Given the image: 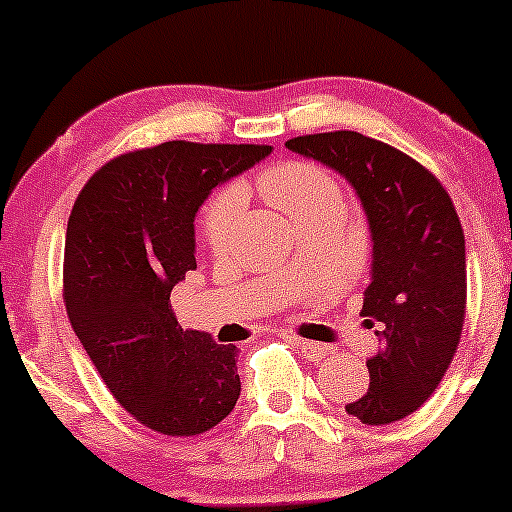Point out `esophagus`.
Masks as SVG:
<instances>
[{
  "label": "esophagus",
  "mask_w": 512,
  "mask_h": 512,
  "mask_svg": "<svg viewBox=\"0 0 512 512\" xmlns=\"http://www.w3.org/2000/svg\"><path fill=\"white\" fill-rule=\"evenodd\" d=\"M289 342L294 344V347L299 349L304 356H307L309 361H314V364H319V361H327L329 356V347H324V344H317V342H309V339H299V337H292V334H287Z\"/></svg>",
  "instance_id": "obj_1"
}]
</instances>
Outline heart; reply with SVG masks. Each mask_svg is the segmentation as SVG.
Wrapping results in <instances>:
<instances>
[{
	"label": "heart",
	"instance_id": "1",
	"mask_svg": "<svg viewBox=\"0 0 512 512\" xmlns=\"http://www.w3.org/2000/svg\"><path fill=\"white\" fill-rule=\"evenodd\" d=\"M262 198L287 213L294 223H304L324 210H342V190L327 168L307 160H287L272 165L257 178ZM245 193L237 185L220 190L200 218V235L210 250H225L235 230Z\"/></svg>",
	"mask_w": 512,
	"mask_h": 512
}]
</instances>
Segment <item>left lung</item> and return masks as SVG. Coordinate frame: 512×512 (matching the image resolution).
Wrapping results in <instances>:
<instances>
[{"instance_id": "obj_1", "label": "left lung", "mask_w": 512, "mask_h": 512, "mask_svg": "<svg viewBox=\"0 0 512 512\" xmlns=\"http://www.w3.org/2000/svg\"><path fill=\"white\" fill-rule=\"evenodd\" d=\"M292 153L337 170L356 190L371 232L364 289L379 352L366 359L369 389L347 414L384 426L414 414L436 391L461 342L466 317V237L431 170L356 131L297 136Z\"/></svg>"}]
</instances>
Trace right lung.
Listing matches in <instances>:
<instances>
[{
    "label": "right lung",
    "mask_w": 512,
    "mask_h": 512,
    "mask_svg": "<svg viewBox=\"0 0 512 512\" xmlns=\"http://www.w3.org/2000/svg\"><path fill=\"white\" fill-rule=\"evenodd\" d=\"M272 146L168 141L108 160L66 227L64 302L118 404L165 436L218 426L240 399L237 347L180 329L170 292L195 270V215Z\"/></svg>",
    "instance_id": "right-lung-1"
}]
</instances>
